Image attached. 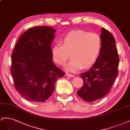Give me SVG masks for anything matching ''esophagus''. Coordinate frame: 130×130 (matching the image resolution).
Here are the masks:
<instances>
[{"label":"esophagus","instance_id":"obj_1","mask_svg":"<svg viewBox=\"0 0 130 130\" xmlns=\"http://www.w3.org/2000/svg\"><path fill=\"white\" fill-rule=\"evenodd\" d=\"M66 76L69 77H74L75 76V75H74V74H69V73L66 74Z\"/></svg>","mask_w":130,"mask_h":130}]
</instances>
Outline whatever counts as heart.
Returning a JSON list of instances; mask_svg holds the SVG:
<instances>
[{"mask_svg": "<svg viewBox=\"0 0 130 130\" xmlns=\"http://www.w3.org/2000/svg\"><path fill=\"white\" fill-rule=\"evenodd\" d=\"M102 47L101 37L96 32L82 30L69 32L60 41V44L53 46L51 49L54 62L64 66L69 58L71 59L66 66L70 72H76L82 68H88L98 59Z\"/></svg>", "mask_w": 130, "mask_h": 130, "instance_id": "obj_1", "label": "heart"}]
</instances>
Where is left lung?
Wrapping results in <instances>:
<instances>
[{
    "mask_svg": "<svg viewBox=\"0 0 130 130\" xmlns=\"http://www.w3.org/2000/svg\"><path fill=\"white\" fill-rule=\"evenodd\" d=\"M101 37L102 47L98 59L88 71L80 75L84 83L77 94L87 102L104 97L118 75L119 58L116 40L113 35L104 28L101 29Z\"/></svg>",
    "mask_w": 130,
    "mask_h": 130,
    "instance_id": "obj_1",
    "label": "left lung"
}]
</instances>
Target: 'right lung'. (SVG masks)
I'll list each match as a JSON object with an SVG mask.
<instances>
[{
	"instance_id": "1",
	"label": "right lung",
	"mask_w": 130,
	"mask_h": 130,
	"mask_svg": "<svg viewBox=\"0 0 130 130\" xmlns=\"http://www.w3.org/2000/svg\"><path fill=\"white\" fill-rule=\"evenodd\" d=\"M54 29L49 26L29 28L18 39L11 55L14 86L29 101H45L52 95L57 79L65 72L52 60Z\"/></svg>"
}]
</instances>
